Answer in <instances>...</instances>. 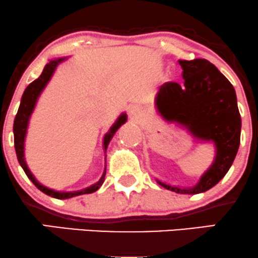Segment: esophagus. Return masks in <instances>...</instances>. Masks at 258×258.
Listing matches in <instances>:
<instances>
[{"label":"esophagus","mask_w":258,"mask_h":258,"mask_svg":"<svg viewBox=\"0 0 258 258\" xmlns=\"http://www.w3.org/2000/svg\"><path fill=\"white\" fill-rule=\"evenodd\" d=\"M128 111L130 115L132 117H135V119H139L142 116V114H143V111H142V109L139 106H132V108H130Z\"/></svg>","instance_id":"esophagus-1"}]
</instances>
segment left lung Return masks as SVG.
<instances>
[{
	"instance_id": "1",
	"label": "left lung",
	"mask_w": 258,
	"mask_h": 258,
	"mask_svg": "<svg viewBox=\"0 0 258 258\" xmlns=\"http://www.w3.org/2000/svg\"><path fill=\"white\" fill-rule=\"evenodd\" d=\"M184 84L166 82L155 96V109L167 123L185 128L198 142L215 148V158L193 186H177L156 182L178 194H199L209 190L226 176L240 144L241 117L236 94L214 64L206 59L178 60Z\"/></svg>"
}]
</instances>
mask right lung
<instances>
[{
	"label": "right lung",
	"instance_id": "obj_1",
	"mask_svg": "<svg viewBox=\"0 0 258 258\" xmlns=\"http://www.w3.org/2000/svg\"><path fill=\"white\" fill-rule=\"evenodd\" d=\"M68 58L69 57L51 59V60L46 64V67L43 68V72L40 75V78L35 80V81H32L31 84L25 88L24 93H23L22 96V100H20V105H19V109H18L16 119H14V125H13L14 148H16L17 158H18V161H19L20 166L23 167V170H24L26 176L29 177V179H30L31 182L37 186V189H40L42 193L49 195V197L55 198V199H70V198L78 197V195L94 193V191L98 190L100 185L103 184V182H104L105 179V173H106V165H105L102 177H100L98 182L94 183V184L87 186V188L80 189V190H75V191H59L41 184V183L36 179V177H35L31 171L29 170L28 164H26L25 161V138H26V133H28L29 121H30L31 114L35 110V106H36V103L38 98H40L41 93H42L44 88H46V86L48 85V82L51 81L53 74H54L57 67L60 63H63L64 60H67ZM126 121H127L126 112H121L120 116L117 117L116 121H115V122L111 125L110 128H109V131L104 135V138H103V149H104V154L106 153V148H108L109 143H110L111 138L114 137V135L116 133L117 130H119L120 127L126 122ZM105 161H106V158H105Z\"/></svg>",
	"mask_w": 258,
	"mask_h": 258
}]
</instances>
